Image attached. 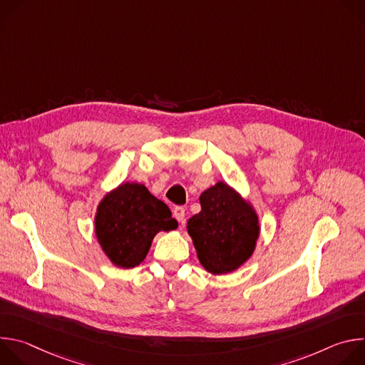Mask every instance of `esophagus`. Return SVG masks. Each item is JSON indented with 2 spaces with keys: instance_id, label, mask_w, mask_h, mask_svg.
Listing matches in <instances>:
<instances>
[{
  "instance_id": "34e87169",
  "label": "esophagus",
  "mask_w": 365,
  "mask_h": 365,
  "mask_svg": "<svg viewBox=\"0 0 365 365\" xmlns=\"http://www.w3.org/2000/svg\"><path fill=\"white\" fill-rule=\"evenodd\" d=\"M173 217H175L180 224H183V222H185V218H186L185 207H183V206H176L175 210H173Z\"/></svg>"
}]
</instances>
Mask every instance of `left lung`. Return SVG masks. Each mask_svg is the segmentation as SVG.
I'll use <instances>...</instances> for the list:
<instances>
[{"label": "left lung", "mask_w": 365, "mask_h": 365, "mask_svg": "<svg viewBox=\"0 0 365 365\" xmlns=\"http://www.w3.org/2000/svg\"><path fill=\"white\" fill-rule=\"evenodd\" d=\"M200 212L187 221L200 264L212 274H227L252 255L259 234L251 203L231 186L218 182L202 192Z\"/></svg>", "instance_id": "left-lung-1"}]
</instances>
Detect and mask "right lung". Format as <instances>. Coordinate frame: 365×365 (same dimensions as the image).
I'll return each instance as SVG.
<instances>
[{
  "label": "right lung",
  "instance_id": "obj_1",
  "mask_svg": "<svg viewBox=\"0 0 365 365\" xmlns=\"http://www.w3.org/2000/svg\"><path fill=\"white\" fill-rule=\"evenodd\" d=\"M178 228L169 206L141 183H121L96 207L95 234L111 263L133 269L145 258L154 235Z\"/></svg>",
  "mask_w": 365,
  "mask_h": 365
}]
</instances>
